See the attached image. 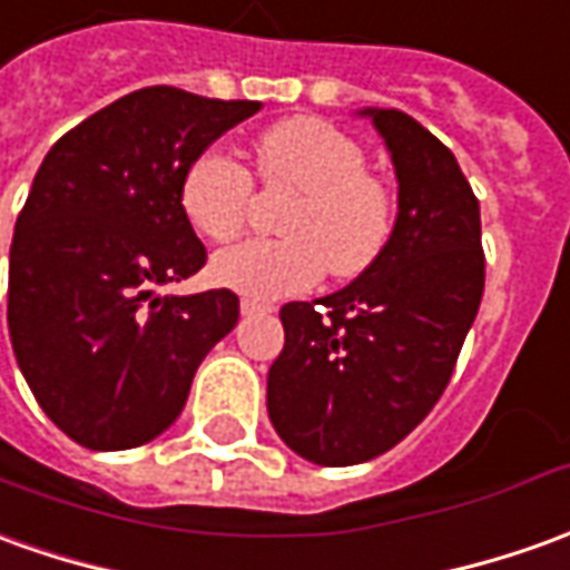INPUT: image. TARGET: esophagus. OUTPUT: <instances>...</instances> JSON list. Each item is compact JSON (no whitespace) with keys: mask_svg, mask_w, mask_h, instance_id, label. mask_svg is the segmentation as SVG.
Masks as SVG:
<instances>
[{"mask_svg":"<svg viewBox=\"0 0 570 570\" xmlns=\"http://www.w3.org/2000/svg\"><path fill=\"white\" fill-rule=\"evenodd\" d=\"M269 304H261L254 297H242V316H257V313H269Z\"/></svg>","mask_w":570,"mask_h":570,"instance_id":"34e87169","label":"esophagus"}]
</instances>
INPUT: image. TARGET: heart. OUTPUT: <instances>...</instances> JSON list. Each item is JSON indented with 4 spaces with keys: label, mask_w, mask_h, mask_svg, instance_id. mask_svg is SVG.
I'll return each mask as SVG.
<instances>
[{
    "label": "heart",
    "mask_w": 570,
    "mask_h": 570,
    "mask_svg": "<svg viewBox=\"0 0 570 570\" xmlns=\"http://www.w3.org/2000/svg\"><path fill=\"white\" fill-rule=\"evenodd\" d=\"M257 170L269 188L297 198L282 214L285 238H254L217 254L210 276L247 297H288L313 288L325 266L356 276L382 254L391 235V195L368 176L363 148L320 117H292L257 142ZM254 179L226 151L207 148L179 183V207L195 233L233 242L245 229Z\"/></svg>",
    "instance_id": "obj_1"
}]
</instances>
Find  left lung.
<instances>
[{"label":"left lung","instance_id":"8db88e82","mask_svg":"<svg viewBox=\"0 0 570 570\" xmlns=\"http://www.w3.org/2000/svg\"><path fill=\"white\" fill-rule=\"evenodd\" d=\"M397 176V219L347 288L282 307L266 375L276 434L316 465L397 446L453 375L484 294L481 207L446 145L397 108H363Z\"/></svg>","mask_w":570,"mask_h":570}]
</instances>
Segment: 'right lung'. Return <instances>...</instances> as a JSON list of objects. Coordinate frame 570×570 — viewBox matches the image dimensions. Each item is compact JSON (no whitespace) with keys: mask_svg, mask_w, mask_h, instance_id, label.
<instances>
[{"mask_svg":"<svg viewBox=\"0 0 570 570\" xmlns=\"http://www.w3.org/2000/svg\"><path fill=\"white\" fill-rule=\"evenodd\" d=\"M257 111L148 86L65 132L33 176L8 257V335L42 412L80 446L132 450L164 434L238 323L229 288H155L207 261L179 207L183 173Z\"/></svg>","mask_w":570,"mask_h":570,"instance_id":"1","label":"right lung"}]
</instances>
